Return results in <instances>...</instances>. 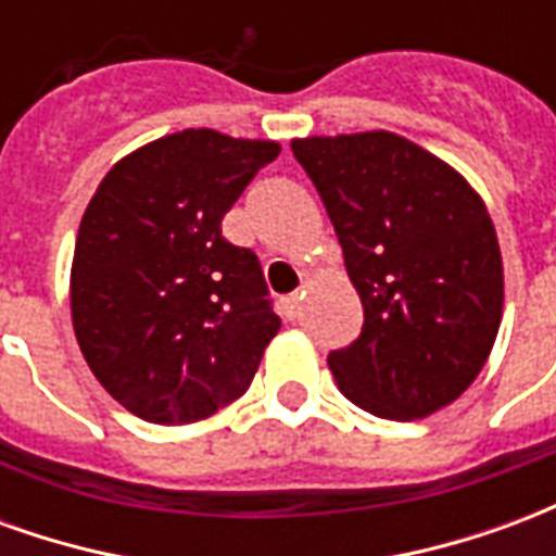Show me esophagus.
<instances>
[{
    "mask_svg": "<svg viewBox=\"0 0 556 556\" xmlns=\"http://www.w3.org/2000/svg\"><path fill=\"white\" fill-rule=\"evenodd\" d=\"M301 301H303V294L301 291H294V294H289V298H282V315L286 318H298L301 315Z\"/></svg>",
    "mask_w": 556,
    "mask_h": 556,
    "instance_id": "34e87169",
    "label": "esophagus"
}]
</instances>
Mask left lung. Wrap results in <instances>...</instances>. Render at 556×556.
<instances>
[{"label": "left lung", "instance_id": "8db88e82", "mask_svg": "<svg viewBox=\"0 0 556 556\" xmlns=\"http://www.w3.org/2000/svg\"><path fill=\"white\" fill-rule=\"evenodd\" d=\"M361 294L363 330L330 351L357 408L429 417L473 384L501 327L503 262L482 199L405 137L294 139Z\"/></svg>", "mask_w": 556, "mask_h": 556}]
</instances>
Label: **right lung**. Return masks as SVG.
<instances>
[{
  "instance_id": "right-lung-1",
  "label": "right lung",
  "mask_w": 556,
  "mask_h": 556,
  "mask_svg": "<svg viewBox=\"0 0 556 556\" xmlns=\"http://www.w3.org/2000/svg\"><path fill=\"white\" fill-rule=\"evenodd\" d=\"M277 142L181 130L118 160L83 214L71 267L79 351L130 414L181 426L247 393L279 318L258 255L223 217Z\"/></svg>"
}]
</instances>
